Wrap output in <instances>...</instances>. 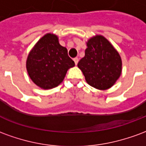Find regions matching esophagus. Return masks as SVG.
<instances>
[{"mask_svg":"<svg viewBox=\"0 0 146 146\" xmlns=\"http://www.w3.org/2000/svg\"><path fill=\"white\" fill-rule=\"evenodd\" d=\"M73 61H74L75 64H76V65H77L78 62H79V59H78V58H73Z\"/></svg>","mask_w":146,"mask_h":146,"instance_id":"1","label":"esophagus"}]
</instances>
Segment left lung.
<instances>
[{"label": "left lung", "instance_id": "8db88e82", "mask_svg": "<svg viewBox=\"0 0 146 146\" xmlns=\"http://www.w3.org/2000/svg\"><path fill=\"white\" fill-rule=\"evenodd\" d=\"M87 46L85 55L77 66L88 84L99 90L110 88L121 74L122 62L119 53L100 35L90 39Z\"/></svg>", "mask_w": 146, "mask_h": 146}]
</instances>
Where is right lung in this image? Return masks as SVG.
Returning <instances> with one entry per match:
<instances>
[{"mask_svg":"<svg viewBox=\"0 0 146 146\" xmlns=\"http://www.w3.org/2000/svg\"><path fill=\"white\" fill-rule=\"evenodd\" d=\"M74 66L66 48L59 44L57 36L51 33L44 35L36 43L27 60L30 79L44 89L60 84L67 70Z\"/></svg>","mask_w":146,"mask_h":146,"instance_id":"add662e5","label":"right lung"}]
</instances>
